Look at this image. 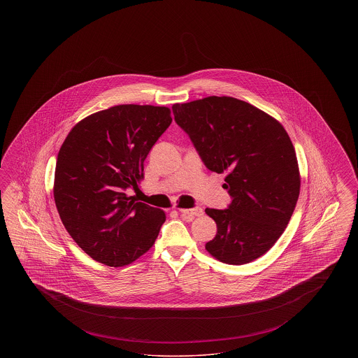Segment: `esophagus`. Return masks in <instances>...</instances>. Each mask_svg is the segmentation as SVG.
Segmentation results:
<instances>
[{
  "mask_svg": "<svg viewBox=\"0 0 358 358\" xmlns=\"http://www.w3.org/2000/svg\"><path fill=\"white\" fill-rule=\"evenodd\" d=\"M180 212H181L182 215L192 216V217H194V216H201V215L204 213V210H203L201 208H193V209H180Z\"/></svg>",
  "mask_w": 358,
  "mask_h": 358,
  "instance_id": "34e87169",
  "label": "esophagus"
}]
</instances>
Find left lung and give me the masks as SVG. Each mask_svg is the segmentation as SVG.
<instances>
[{
	"label": "left lung",
	"mask_w": 358,
	"mask_h": 358,
	"mask_svg": "<svg viewBox=\"0 0 358 358\" xmlns=\"http://www.w3.org/2000/svg\"><path fill=\"white\" fill-rule=\"evenodd\" d=\"M177 124L190 136L209 171L225 173L228 209L205 212L217 225L205 250L227 264L264 255L285 232L301 190L295 149L267 113L232 96L173 104Z\"/></svg>",
	"instance_id": "left-lung-1"
}]
</instances>
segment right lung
Returning <instances> with one entry per match:
<instances>
[{"label":"right lung","instance_id":"add662e5","mask_svg":"<svg viewBox=\"0 0 358 358\" xmlns=\"http://www.w3.org/2000/svg\"><path fill=\"white\" fill-rule=\"evenodd\" d=\"M171 123L169 107L120 104L85 117L64 139L55 204L71 238L94 260L122 267L153 247L166 215L126 190L143 180V162Z\"/></svg>","mask_w":358,"mask_h":358}]
</instances>
